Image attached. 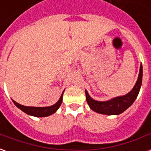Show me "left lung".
Listing matches in <instances>:
<instances>
[{
  "mask_svg": "<svg viewBox=\"0 0 151 151\" xmlns=\"http://www.w3.org/2000/svg\"><path fill=\"white\" fill-rule=\"evenodd\" d=\"M142 82V65H140L139 74L133 88L128 94L117 96L107 101H98L92 99L86 90H85L86 99L89 107L95 112L104 115H119L125 111L133 104L139 94Z\"/></svg>",
  "mask_w": 151,
  "mask_h": 151,
  "instance_id": "obj_1",
  "label": "left lung"
}]
</instances>
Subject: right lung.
I'll use <instances>...</instances> for the list:
<instances>
[{
  "instance_id": "obj_1",
  "label": "right lung",
  "mask_w": 151,
  "mask_h": 151,
  "mask_svg": "<svg viewBox=\"0 0 151 151\" xmlns=\"http://www.w3.org/2000/svg\"><path fill=\"white\" fill-rule=\"evenodd\" d=\"M64 91H63L62 95H60L59 100L56 102L55 104L48 106V107H27V106L19 104L18 103L15 102L13 99L12 100L14 102V104L16 105V107H18L20 110H22L27 115L33 116L35 117H46L50 116V115H52L58 110V108H60V106L61 105V103H62Z\"/></svg>"
}]
</instances>
